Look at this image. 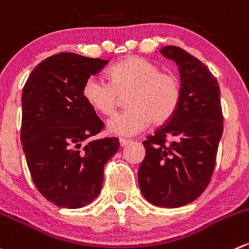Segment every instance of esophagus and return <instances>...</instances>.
<instances>
[{"label":"esophagus","mask_w":249,"mask_h":249,"mask_svg":"<svg viewBox=\"0 0 249 249\" xmlns=\"http://www.w3.org/2000/svg\"><path fill=\"white\" fill-rule=\"evenodd\" d=\"M130 140H126V139H120L119 140V143H120V146L122 147H124V146H126V144H129L130 143Z\"/></svg>","instance_id":"obj_1"}]
</instances>
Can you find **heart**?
I'll use <instances>...</instances> for the list:
<instances>
[{
  "instance_id": "b5f03b06",
  "label": "heart",
  "mask_w": 249,
  "mask_h": 249,
  "mask_svg": "<svg viewBox=\"0 0 249 249\" xmlns=\"http://www.w3.org/2000/svg\"><path fill=\"white\" fill-rule=\"evenodd\" d=\"M108 81L91 76L85 81L83 97L96 113L110 117L125 100L127 109L108 122L110 134L134 136L143 131L151 122L166 123L178 109L182 95L176 74L161 71L157 62L130 55L112 67Z\"/></svg>"
}]
</instances>
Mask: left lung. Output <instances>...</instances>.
<instances>
[{"label": "left lung", "mask_w": 249, "mask_h": 249, "mask_svg": "<svg viewBox=\"0 0 249 249\" xmlns=\"http://www.w3.org/2000/svg\"><path fill=\"white\" fill-rule=\"evenodd\" d=\"M159 52L178 64L182 95L173 118L142 142L146 156L139 168V185L149 203L178 208L207 189L224 117L218 80L208 67L176 46Z\"/></svg>", "instance_id": "left-lung-1"}]
</instances>
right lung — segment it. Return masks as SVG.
Here are the masks:
<instances>
[{
    "mask_svg": "<svg viewBox=\"0 0 249 249\" xmlns=\"http://www.w3.org/2000/svg\"><path fill=\"white\" fill-rule=\"evenodd\" d=\"M108 60L62 52L31 71L21 95L20 140L36 189L63 208H81L100 195L117 137L93 140L102 120L85 102L83 88Z\"/></svg>",
    "mask_w": 249,
    "mask_h": 249,
    "instance_id": "1",
    "label": "right lung"
}]
</instances>
